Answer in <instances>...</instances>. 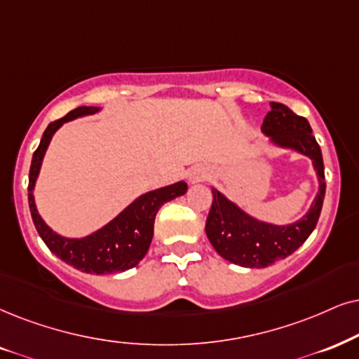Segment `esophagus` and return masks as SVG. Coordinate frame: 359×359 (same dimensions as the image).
Wrapping results in <instances>:
<instances>
[{
    "label": "esophagus",
    "mask_w": 359,
    "mask_h": 359,
    "mask_svg": "<svg viewBox=\"0 0 359 359\" xmlns=\"http://www.w3.org/2000/svg\"><path fill=\"white\" fill-rule=\"evenodd\" d=\"M202 179H203V175H201V174H194V175H192L194 182H198V180H202Z\"/></svg>",
    "instance_id": "34e87169"
}]
</instances>
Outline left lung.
I'll use <instances>...</instances> for the list:
<instances>
[{"label": "left lung", "mask_w": 359, "mask_h": 359, "mask_svg": "<svg viewBox=\"0 0 359 359\" xmlns=\"http://www.w3.org/2000/svg\"><path fill=\"white\" fill-rule=\"evenodd\" d=\"M271 111L265 116L262 130L275 144L302 152L313 161L320 180V192L302 220L292 225L276 226L263 224L213 189V201L208 212L205 232L212 247L225 260L248 269H265L276 260H283L305 243L316 224L325 198V165L321 149L311 133L310 122L297 116L292 109L280 102H270Z\"/></svg>", "instance_id": "8db88e82"}]
</instances>
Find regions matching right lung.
Wrapping results in <instances>:
<instances>
[{
    "label": "right lung",
    "mask_w": 359,
    "mask_h": 359,
    "mask_svg": "<svg viewBox=\"0 0 359 359\" xmlns=\"http://www.w3.org/2000/svg\"><path fill=\"white\" fill-rule=\"evenodd\" d=\"M97 111L99 107L81 106L46 127L43 139L33 154V161H31L28 198L36 230L54 255L61 258L62 262L69 263L74 269L84 271V273L106 275L133 269L146 257L152 242L154 220H156L158 208L165 202L187 192V184L177 182L169 185V187H162L140 195L137 201L130 203L114 220L109 222L106 226H102L101 230L89 235V237L65 238L54 233L38 215L34 205L33 189L36 177L39 174L41 162H43L44 152L51 142V137L59 127L67 121L76 119L79 116L94 114Z\"/></svg>",
    "instance_id": "obj_1"
}]
</instances>
